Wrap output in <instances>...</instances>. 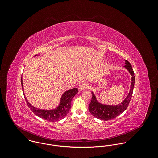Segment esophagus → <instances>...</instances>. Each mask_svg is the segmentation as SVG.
<instances>
[{
  "label": "esophagus",
  "instance_id": "34e87169",
  "mask_svg": "<svg viewBox=\"0 0 158 158\" xmlns=\"http://www.w3.org/2000/svg\"><path fill=\"white\" fill-rule=\"evenodd\" d=\"M88 87H89L88 84L85 83V82H83V83L79 85V89L80 90V91H83V90H85V89H87Z\"/></svg>",
  "mask_w": 158,
  "mask_h": 158
}]
</instances>
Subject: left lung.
Returning a JSON list of instances; mask_svg holds the SVG:
<instances>
[{
    "label": "left lung",
    "instance_id": "obj_1",
    "mask_svg": "<svg viewBox=\"0 0 158 158\" xmlns=\"http://www.w3.org/2000/svg\"><path fill=\"white\" fill-rule=\"evenodd\" d=\"M125 64L124 67L131 76V84L128 95L124 101L119 104L107 105L99 102L97 100L94 93L91 92L92 99L89 106V110L94 118L103 121L110 120L120 115L127 107L133 93L135 76L131 64L127 60H125Z\"/></svg>",
    "mask_w": 158,
    "mask_h": 158
}]
</instances>
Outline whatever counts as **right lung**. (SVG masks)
Returning <instances> with one entry per match:
<instances>
[{"label":"right lung","instance_id":"right-lung-1","mask_svg":"<svg viewBox=\"0 0 158 158\" xmlns=\"http://www.w3.org/2000/svg\"><path fill=\"white\" fill-rule=\"evenodd\" d=\"M37 56L39 55L36 54L34 57ZM21 84L22 87V91H23V94L25 96L23 87V83H22V77H21ZM77 93L78 89L76 87L67 90V91L64 92L62 95L58 106L53 109H42L35 107L29 102L26 97L25 99L29 107L36 116L47 121L56 122L64 118L67 116V114H68V112H69L70 109L71 107V101Z\"/></svg>","mask_w":158,"mask_h":158}]
</instances>
